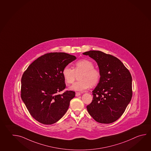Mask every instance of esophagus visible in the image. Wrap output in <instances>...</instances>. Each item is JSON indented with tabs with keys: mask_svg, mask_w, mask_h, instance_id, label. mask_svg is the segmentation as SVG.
Listing matches in <instances>:
<instances>
[{
	"mask_svg": "<svg viewBox=\"0 0 151 151\" xmlns=\"http://www.w3.org/2000/svg\"><path fill=\"white\" fill-rule=\"evenodd\" d=\"M81 95V93L80 92H76V94H75V96H76V97H78V96H79Z\"/></svg>",
	"mask_w": 151,
	"mask_h": 151,
	"instance_id": "1",
	"label": "esophagus"
}]
</instances>
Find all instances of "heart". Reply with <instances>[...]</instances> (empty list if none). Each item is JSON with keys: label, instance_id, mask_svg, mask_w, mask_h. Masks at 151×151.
Masks as SVG:
<instances>
[{"label": "heart", "instance_id": "heart-1", "mask_svg": "<svg viewBox=\"0 0 151 151\" xmlns=\"http://www.w3.org/2000/svg\"><path fill=\"white\" fill-rule=\"evenodd\" d=\"M79 75L76 82L70 87V89L76 91H83L89 86H93L99 83L101 78V72L95 68L93 62L87 59H82L75 63L74 69L66 65L62 70L65 82L68 84L73 83L76 75Z\"/></svg>", "mask_w": 151, "mask_h": 151}]
</instances>
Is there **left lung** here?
<instances>
[{"label": "left lung", "mask_w": 151, "mask_h": 151, "mask_svg": "<svg viewBox=\"0 0 151 151\" xmlns=\"http://www.w3.org/2000/svg\"><path fill=\"white\" fill-rule=\"evenodd\" d=\"M95 60L101 72L93 99L86 109L95 120L102 124L116 121L124 114L132 96V76L116 57L99 50L83 53Z\"/></svg>", "instance_id": "obj_1"}]
</instances>
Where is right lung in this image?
<instances>
[{"instance_id": "1", "label": "right lung", "mask_w": 151, "mask_h": 151, "mask_svg": "<svg viewBox=\"0 0 151 151\" xmlns=\"http://www.w3.org/2000/svg\"><path fill=\"white\" fill-rule=\"evenodd\" d=\"M76 58L65 52H49L33 62L22 77L21 97L31 116L45 125L55 123L68 110L73 91L65 88L62 70Z\"/></svg>"}]
</instances>
